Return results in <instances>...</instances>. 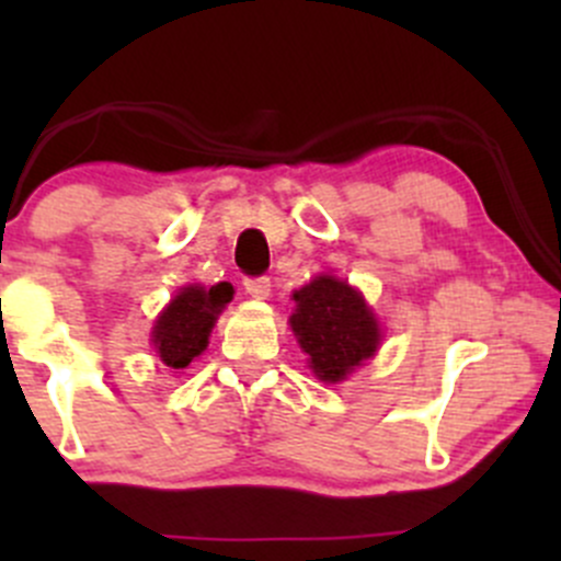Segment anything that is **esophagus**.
<instances>
[{
    "label": "esophagus",
    "instance_id": "obj_1",
    "mask_svg": "<svg viewBox=\"0 0 561 561\" xmlns=\"http://www.w3.org/2000/svg\"><path fill=\"white\" fill-rule=\"evenodd\" d=\"M244 290L257 301H265L271 296V279L268 276H249L244 279Z\"/></svg>",
    "mask_w": 561,
    "mask_h": 561
}]
</instances>
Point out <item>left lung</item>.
Here are the masks:
<instances>
[{"label": "left lung", "instance_id": "1", "mask_svg": "<svg viewBox=\"0 0 561 561\" xmlns=\"http://www.w3.org/2000/svg\"><path fill=\"white\" fill-rule=\"evenodd\" d=\"M296 314L290 317L309 366L322 382H339L371 358L380 344V328L358 290L333 276H317L293 293Z\"/></svg>", "mask_w": 561, "mask_h": 561}]
</instances>
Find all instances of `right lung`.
<instances>
[{
  "label": "right lung",
  "mask_w": 561,
  "mask_h": 561,
  "mask_svg": "<svg viewBox=\"0 0 561 561\" xmlns=\"http://www.w3.org/2000/svg\"><path fill=\"white\" fill-rule=\"evenodd\" d=\"M233 298V287L219 282L214 287L190 285L168 304L154 325V347L171 369H186L192 358L206 350L217 314Z\"/></svg>",
  "instance_id": "right-lung-1"
}]
</instances>
